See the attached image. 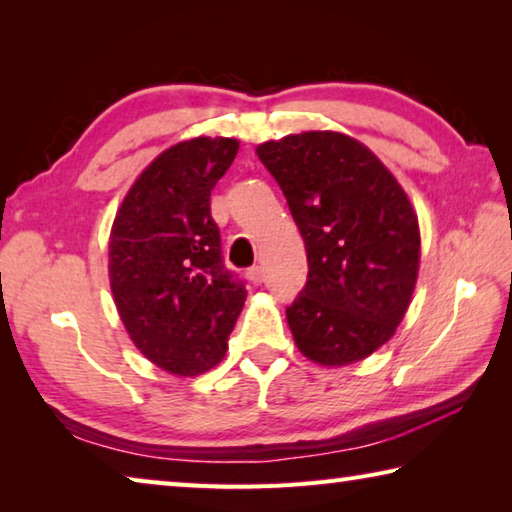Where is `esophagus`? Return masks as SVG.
<instances>
[{
	"instance_id": "34e87169",
	"label": "esophagus",
	"mask_w": 512,
	"mask_h": 512,
	"mask_svg": "<svg viewBox=\"0 0 512 512\" xmlns=\"http://www.w3.org/2000/svg\"><path fill=\"white\" fill-rule=\"evenodd\" d=\"M248 280L253 284H262L264 282V268L262 266H253L248 271Z\"/></svg>"
}]
</instances>
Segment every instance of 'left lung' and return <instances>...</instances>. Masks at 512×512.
Returning a JSON list of instances; mask_svg holds the SVG:
<instances>
[{
	"mask_svg": "<svg viewBox=\"0 0 512 512\" xmlns=\"http://www.w3.org/2000/svg\"><path fill=\"white\" fill-rule=\"evenodd\" d=\"M307 248L309 275L287 307L293 339L320 366L366 359L395 334L420 266L409 196L370 149L332 131L257 146Z\"/></svg>",
	"mask_w": 512,
	"mask_h": 512,
	"instance_id": "1",
	"label": "left lung"
}]
</instances>
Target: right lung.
Listing matches in <instances>:
<instances>
[{"label":"right lung","instance_id":"1","mask_svg":"<svg viewBox=\"0 0 512 512\" xmlns=\"http://www.w3.org/2000/svg\"><path fill=\"white\" fill-rule=\"evenodd\" d=\"M239 142L194 137L160 153L126 194L108 244L110 289L128 336L146 359L194 377L225 357L246 300L223 266L210 194Z\"/></svg>","mask_w":512,"mask_h":512}]
</instances>
